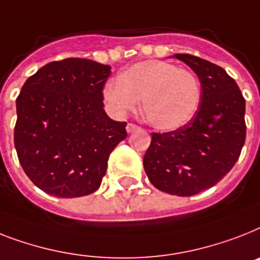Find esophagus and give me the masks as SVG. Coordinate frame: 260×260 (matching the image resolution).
Segmentation results:
<instances>
[{
	"mask_svg": "<svg viewBox=\"0 0 260 260\" xmlns=\"http://www.w3.org/2000/svg\"><path fill=\"white\" fill-rule=\"evenodd\" d=\"M136 129H139V126L136 125V124H134V123H128L126 124V131H128V132H134V131H136Z\"/></svg>",
	"mask_w": 260,
	"mask_h": 260,
	"instance_id": "34e87169",
	"label": "esophagus"
}]
</instances>
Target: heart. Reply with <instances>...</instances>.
<instances>
[{
  "label": "heart",
  "mask_w": 260,
  "mask_h": 260,
  "mask_svg": "<svg viewBox=\"0 0 260 260\" xmlns=\"http://www.w3.org/2000/svg\"><path fill=\"white\" fill-rule=\"evenodd\" d=\"M105 101L117 115L137 108L143 99L147 123L159 131H175L191 121L202 100L198 76L163 60L141 61L105 84Z\"/></svg>",
  "instance_id": "obj_1"
}]
</instances>
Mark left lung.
Instances as JSON below:
<instances>
[{
    "mask_svg": "<svg viewBox=\"0 0 260 260\" xmlns=\"http://www.w3.org/2000/svg\"><path fill=\"white\" fill-rule=\"evenodd\" d=\"M202 82L200 107L179 129L152 134L143 159L160 191L192 196L214 187L235 166L246 140V101L225 71L192 54H175Z\"/></svg>",
    "mask_w": 260,
    "mask_h": 260,
    "instance_id": "left-lung-1",
    "label": "left lung"
}]
</instances>
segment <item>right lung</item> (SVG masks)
<instances>
[{"label":"right lung","mask_w":260,"mask_h":260,"mask_svg":"<svg viewBox=\"0 0 260 260\" xmlns=\"http://www.w3.org/2000/svg\"><path fill=\"white\" fill-rule=\"evenodd\" d=\"M109 65L71 57L52 61L17 97L14 145L31 183L57 198L93 193L126 123L109 119L103 89Z\"/></svg>","instance_id":"obj_1"}]
</instances>
